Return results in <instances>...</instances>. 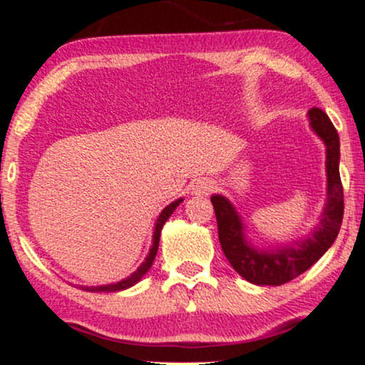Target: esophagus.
Masks as SVG:
<instances>
[{
    "label": "esophagus",
    "mask_w": 365,
    "mask_h": 365,
    "mask_svg": "<svg viewBox=\"0 0 365 365\" xmlns=\"http://www.w3.org/2000/svg\"><path fill=\"white\" fill-rule=\"evenodd\" d=\"M211 190H213V182L208 181V179H197L196 182H192L191 192L195 196H203V195H210Z\"/></svg>",
    "instance_id": "esophagus-1"
}]
</instances>
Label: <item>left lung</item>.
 Wrapping results in <instances>:
<instances>
[{
	"mask_svg": "<svg viewBox=\"0 0 365 365\" xmlns=\"http://www.w3.org/2000/svg\"><path fill=\"white\" fill-rule=\"evenodd\" d=\"M309 127L327 148V201L320 222L304 238L284 245L257 247L247 238L240 213L223 195L211 196L218 222V238L225 257L245 281L257 286H281L292 281L330 249L340 232L344 218V190L340 181V138L320 108L308 111Z\"/></svg>",
	"mask_w": 365,
	"mask_h": 365,
	"instance_id": "obj_1",
	"label": "left lung"
}]
</instances>
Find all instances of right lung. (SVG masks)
<instances>
[{
	"label": "right lung",
	"mask_w": 365,
	"mask_h": 365,
	"mask_svg": "<svg viewBox=\"0 0 365 365\" xmlns=\"http://www.w3.org/2000/svg\"><path fill=\"white\" fill-rule=\"evenodd\" d=\"M182 197H179V200L173 201V203L165 206L164 210L160 211V215L157 217V222H155V227H154V235H152V245L150 249H148V254L143 262L138 265V269L135 271L133 274H130L128 277L121 279L118 282H111V284H103V286H81L83 289H86L89 292H116V291H123V289H128V287H132L137 284V282H140V279L145 276L148 272V269L152 267V264H154V259L157 255V250H159V240H160V232H162V227H164L165 222H168L170 215L174 213V210L178 208L179 205L182 203Z\"/></svg>",
	"instance_id": "obj_1"
}]
</instances>
